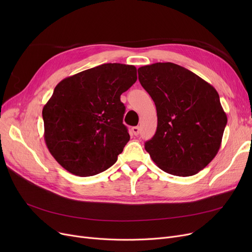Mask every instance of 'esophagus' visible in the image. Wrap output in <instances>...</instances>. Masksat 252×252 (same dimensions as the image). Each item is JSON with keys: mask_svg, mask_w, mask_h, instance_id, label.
Here are the masks:
<instances>
[{"mask_svg": "<svg viewBox=\"0 0 252 252\" xmlns=\"http://www.w3.org/2000/svg\"><path fill=\"white\" fill-rule=\"evenodd\" d=\"M131 134H133L134 136H138L140 134V127L139 126L131 127Z\"/></svg>", "mask_w": 252, "mask_h": 252, "instance_id": "1", "label": "esophagus"}]
</instances>
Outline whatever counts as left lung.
Listing matches in <instances>:
<instances>
[{"mask_svg":"<svg viewBox=\"0 0 252 252\" xmlns=\"http://www.w3.org/2000/svg\"><path fill=\"white\" fill-rule=\"evenodd\" d=\"M138 73L157 111L156 133L145 149L167 174L199 173L218 154L228 121L217 90L171 62L142 66Z\"/></svg>","mask_w":252,"mask_h":252,"instance_id":"1","label":"left lung"}]
</instances>
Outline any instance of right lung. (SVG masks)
<instances>
[{
  "mask_svg": "<svg viewBox=\"0 0 252 252\" xmlns=\"http://www.w3.org/2000/svg\"><path fill=\"white\" fill-rule=\"evenodd\" d=\"M137 81L134 65L106 63L68 76L43 108L45 142L69 173L90 177L113 165L129 141L121 95Z\"/></svg>",
  "mask_w": 252,
  "mask_h": 252,
  "instance_id": "right-lung-1",
  "label": "right lung"
}]
</instances>
